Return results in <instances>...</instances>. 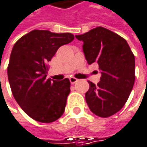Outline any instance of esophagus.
I'll return each instance as SVG.
<instances>
[{
    "label": "esophagus",
    "instance_id": "obj_1",
    "mask_svg": "<svg viewBox=\"0 0 147 147\" xmlns=\"http://www.w3.org/2000/svg\"><path fill=\"white\" fill-rule=\"evenodd\" d=\"M78 82V79H76V78H75V77H70V82L71 83V84H75L76 82Z\"/></svg>",
    "mask_w": 147,
    "mask_h": 147
}]
</instances>
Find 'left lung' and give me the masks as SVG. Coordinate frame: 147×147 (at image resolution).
<instances>
[{
    "label": "left lung",
    "mask_w": 147,
    "mask_h": 147,
    "mask_svg": "<svg viewBox=\"0 0 147 147\" xmlns=\"http://www.w3.org/2000/svg\"><path fill=\"white\" fill-rule=\"evenodd\" d=\"M76 37L83 41L88 64L96 62L101 73L97 85L88 82L86 103L95 115L111 117L124 107L133 88L135 56L124 38L101 26Z\"/></svg>",
    "instance_id": "left-lung-1"
}]
</instances>
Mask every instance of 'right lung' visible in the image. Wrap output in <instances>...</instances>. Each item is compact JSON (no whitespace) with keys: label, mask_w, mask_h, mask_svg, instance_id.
Returning <instances> with one entry per match:
<instances>
[{"label":"right lung","mask_w":147,"mask_h":147,"mask_svg":"<svg viewBox=\"0 0 147 147\" xmlns=\"http://www.w3.org/2000/svg\"><path fill=\"white\" fill-rule=\"evenodd\" d=\"M74 40L71 33L33 30L14 45L7 67L11 92L18 105L32 119L51 123L65 111L71 91L68 78L46 79L48 61L58 48Z\"/></svg>","instance_id":"obj_1"}]
</instances>
